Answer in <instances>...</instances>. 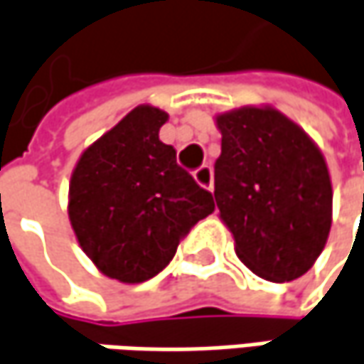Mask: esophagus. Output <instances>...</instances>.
I'll list each match as a JSON object with an SVG mask.
<instances>
[{"label":"esophagus","instance_id":"esophagus-1","mask_svg":"<svg viewBox=\"0 0 364 364\" xmlns=\"http://www.w3.org/2000/svg\"><path fill=\"white\" fill-rule=\"evenodd\" d=\"M193 177H196V181L203 187V189H213V171L210 165H201L199 168H196V173H193Z\"/></svg>","mask_w":364,"mask_h":364}]
</instances>
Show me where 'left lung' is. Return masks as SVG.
<instances>
[{
	"label": "left lung",
	"mask_w": 364,
	"mask_h": 364,
	"mask_svg": "<svg viewBox=\"0 0 364 364\" xmlns=\"http://www.w3.org/2000/svg\"><path fill=\"white\" fill-rule=\"evenodd\" d=\"M215 122L222 154L213 165V196L238 259L267 281L301 277L320 257L332 224L322 152L273 107H240Z\"/></svg>",
	"instance_id": "obj_1"
}]
</instances>
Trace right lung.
Listing matches in <instances>:
<instances>
[{"label": "right lung", "instance_id": "add662e5", "mask_svg": "<svg viewBox=\"0 0 364 364\" xmlns=\"http://www.w3.org/2000/svg\"><path fill=\"white\" fill-rule=\"evenodd\" d=\"M165 112L138 105L81 154L69 187L77 240L103 275L152 279L189 230L215 210L213 196L159 140Z\"/></svg>", "mask_w": 364, "mask_h": 364}]
</instances>
